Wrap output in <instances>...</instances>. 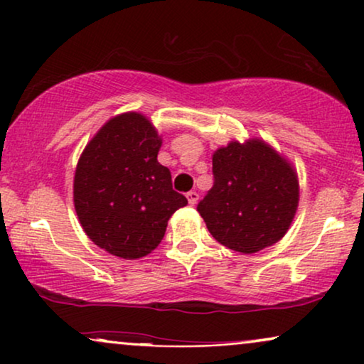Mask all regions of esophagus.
Segmentation results:
<instances>
[{"label": "esophagus", "instance_id": "1", "mask_svg": "<svg viewBox=\"0 0 364 364\" xmlns=\"http://www.w3.org/2000/svg\"><path fill=\"white\" fill-rule=\"evenodd\" d=\"M187 200H188V203H191V205H196L197 200H198V193L196 191L187 192Z\"/></svg>", "mask_w": 364, "mask_h": 364}]
</instances>
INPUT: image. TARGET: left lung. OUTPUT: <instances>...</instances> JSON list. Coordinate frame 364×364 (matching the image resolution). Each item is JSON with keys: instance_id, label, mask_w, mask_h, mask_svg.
I'll return each mask as SVG.
<instances>
[{"instance_id": "8db88e82", "label": "left lung", "mask_w": 364, "mask_h": 364, "mask_svg": "<svg viewBox=\"0 0 364 364\" xmlns=\"http://www.w3.org/2000/svg\"><path fill=\"white\" fill-rule=\"evenodd\" d=\"M213 186L197 210L218 243L257 253L285 235L298 207L290 164L263 141L230 142L212 159Z\"/></svg>"}]
</instances>
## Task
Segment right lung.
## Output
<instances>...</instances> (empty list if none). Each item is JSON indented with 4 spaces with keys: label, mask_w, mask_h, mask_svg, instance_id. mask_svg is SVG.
I'll return each instance as SVG.
<instances>
[{
    "label": "right lung",
    "mask_w": 364,
    "mask_h": 364,
    "mask_svg": "<svg viewBox=\"0 0 364 364\" xmlns=\"http://www.w3.org/2000/svg\"><path fill=\"white\" fill-rule=\"evenodd\" d=\"M161 137L142 114L114 117L84 149L74 176V207L86 235L112 255L146 257L187 198L157 161Z\"/></svg>",
    "instance_id": "add662e5"
}]
</instances>
